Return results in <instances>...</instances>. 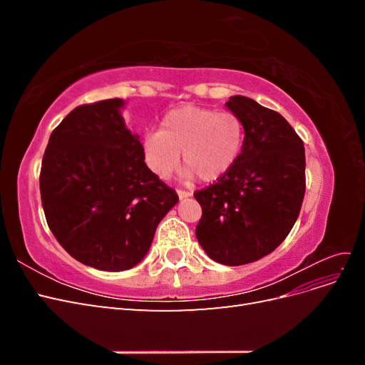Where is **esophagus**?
Wrapping results in <instances>:
<instances>
[{"instance_id": "34e87169", "label": "esophagus", "mask_w": 365, "mask_h": 365, "mask_svg": "<svg viewBox=\"0 0 365 365\" xmlns=\"http://www.w3.org/2000/svg\"><path fill=\"white\" fill-rule=\"evenodd\" d=\"M178 193V196H180V200H185V197H190L193 193L192 192H187V190H178L176 192Z\"/></svg>"}]
</instances>
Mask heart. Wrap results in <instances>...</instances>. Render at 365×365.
Segmentation results:
<instances>
[{
    "label": "heart",
    "instance_id": "b5f03b06",
    "mask_svg": "<svg viewBox=\"0 0 365 365\" xmlns=\"http://www.w3.org/2000/svg\"><path fill=\"white\" fill-rule=\"evenodd\" d=\"M244 146V123L230 111L184 105L161 120L160 130L149 132L143 148L150 169L165 180L180 164V152L187 164L184 175L202 181H216L236 164Z\"/></svg>",
    "mask_w": 365,
    "mask_h": 365
}]
</instances>
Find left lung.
Masks as SVG:
<instances>
[{
  "label": "left lung",
  "mask_w": 365,
  "mask_h": 365,
  "mask_svg": "<svg viewBox=\"0 0 365 365\" xmlns=\"http://www.w3.org/2000/svg\"><path fill=\"white\" fill-rule=\"evenodd\" d=\"M225 106L244 123V146L227 175L195 193L202 207L196 237L210 259L239 267L289 235L304 197L306 158L302 138L279 113L245 96Z\"/></svg>",
  "instance_id": "left-lung-1"
}]
</instances>
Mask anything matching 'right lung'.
<instances>
[{
    "mask_svg": "<svg viewBox=\"0 0 365 365\" xmlns=\"http://www.w3.org/2000/svg\"><path fill=\"white\" fill-rule=\"evenodd\" d=\"M125 101L74 108L51 132L41 200L54 237L71 257L101 271L134 268L178 195L145 163L126 128Z\"/></svg>",
    "mask_w": 365,
    "mask_h": 365,
    "instance_id": "add662e5",
    "label": "right lung"
}]
</instances>
